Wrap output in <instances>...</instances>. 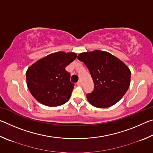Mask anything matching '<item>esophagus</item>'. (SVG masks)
I'll return each mask as SVG.
<instances>
[{"label": "esophagus", "mask_w": 153, "mask_h": 153, "mask_svg": "<svg viewBox=\"0 0 153 153\" xmlns=\"http://www.w3.org/2000/svg\"><path fill=\"white\" fill-rule=\"evenodd\" d=\"M77 84L78 85V86H82V82L81 80H79V81H78L77 82Z\"/></svg>", "instance_id": "obj_1"}]
</instances>
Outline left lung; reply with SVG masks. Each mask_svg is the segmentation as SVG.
<instances>
[{"label": "left lung", "mask_w": 153, "mask_h": 153, "mask_svg": "<svg viewBox=\"0 0 153 153\" xmlns=\"http://www.w3.org/2000/svg\"><path fill=\"white\" fill-rule=\"evenodd\" d=\"M77 59L86 65L94 82V90L86 95L92 106L109 107L123 97L131 77L125 63L111 53L98 50L80 53Z\"/></svg>", "instance_id": "1"}]
</instances>
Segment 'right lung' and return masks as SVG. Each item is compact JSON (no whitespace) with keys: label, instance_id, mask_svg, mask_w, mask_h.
Listing matches in <instances>:
<instances>
[{"label":"right lung","instance_id":"1","mask_svg":"<svg viewBox=\"0 0 153 153\" xmlns=\"http://www.w3.org/2000/svg\"><path fill=\"white\" fill-rule=\"evenodd\" d=\"M75 53L57 52L32 65L26 71L30 92L38 102L48 107L63 105L71 97L74 84L65 67L76 59Z\"/></svg>","mask_w":153,"mask_h":153}]
</instances>
